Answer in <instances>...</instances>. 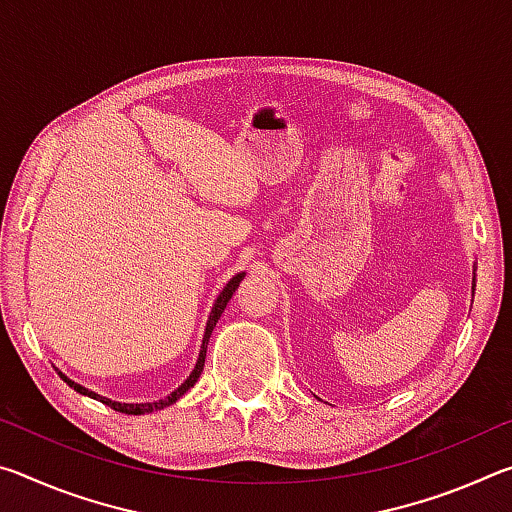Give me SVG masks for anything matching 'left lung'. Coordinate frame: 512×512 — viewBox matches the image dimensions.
I'll list each match as a JSON object with an SVG mask.
<instances>
[{
	"label": "left lung",
	"mask_w": 512,
	"mask_h": 512,
	"mask_svg": "<svg viewBox=\"0 0 512 512\" xmlns=\"http://www.w3.org/2000/svg\"><path fill=\"white\" fill-rule=\"evenodd\" d=\"M474 289H476V266H474V277H472V298H474Z\"/></svg>",
	"instance_id": "8db88e82"
}]
</instances>
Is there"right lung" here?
Returning a JSON list of instances; mask_svg holds the SVG:
<instances>
[{
    "label": "right lung",
    "mask_w": 512,
    "mask_h": 512,
    "mask_svg": "<svg viewBox=\"0 0 512 512\" xmlns=\"http://www.w3.org/2000/svg\"><path fill=\"white\" fill-rule=\"evenodd\" d=\"M244 277H246V271H241V273H237V275H232V277H230V282L225 284L223 291L219 293V298L214 300V307H212V311H210V318H207V325H205V334H203V343H201V352H198L196 366H194V370H192V372H189V377L183 381V384H180V386L176 388V391H173L171 395L164 397V400L142 402V404H126V402L121 404V402H112V400H108V397H103V395H99V393L90 391V388H85V386H81V384H76V381H72V379H69L67 375H63V372L58 370L60 379H63L69 388H74L76 393L88 395V397H92V400L103 402L106 406H110V409H115V411H119V413H128V415H144V413H151V411H158V409H167V406L176 404V402L180 400V397H183V395L189 391V388H192V386L196 384L198 377H201L203 366H205V354H207V343H210V336H212V332H214L216 323H219V318H221V314H223L225 305H228L230 298H232V293L237 291L239 282L244 280Z\"/></svg>",
    "instance_id": "1"
}]
</instances>
